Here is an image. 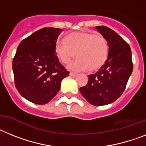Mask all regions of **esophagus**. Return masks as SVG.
<instances>
[{"mask_svg":"<svg viewBox=\"0 0 146 146\" xmlns=\"http://www.w3.org/2000/svg\"><path fill=\"white\" fill-rule=\"evenodd\" d=\"M77 75H78V74H77L76 73H73V72H71V73H70V76L75 77V76H76Z\"/></svg>","mask_w":146,"mask_h":146,"instance_id":"esophagus-1","label":"esophagus"}]
</instances>
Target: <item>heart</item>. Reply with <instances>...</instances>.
I'll return each instance as SVG.
<instances>
[{
    "label": "heart",
    "instance_id": "heart-1",
    "mask_svg": "<svg viewBox=\"0 0 146 146\" xmlns=\"http://www.w3.org/2000/svg\"><path fill=\"white\" fill-rule=\"evenodd\" d=\"M55 52L63 64L69 65L70 70L83 71L90 69L96 70L105 63L108 57L107 41L101 35H95L88 31L74 32L66 39L59 40L55 46Z\"/></svg>",
    "mask_w": 146,
    "mask_h": 146
}]
</instances>
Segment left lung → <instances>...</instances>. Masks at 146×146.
Masks as SVG:
<instances>
[{
  "label": "left lung",
  "instance_id": "8db88e82",
  "mask_svg": "<svg viewBox=\"0 0 146 146\" xmlns=\"http://www.w3.org/2000/svg\"><path fill=\"white\" fill-rule=\"evenodd\" d=\"M96 29L108 43V58L97 73L89 75L88 82L80 87V92L91 104L104 106L122 95L132 73L133 64L130 46L120 35L104 26H96Z\"/></svg>",
  "mask_w": 146,
  "mask_h": 146
}]
</instances>
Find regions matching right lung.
<instances>
[{"mask_svg":"<svg viewBox=\"0 0 146 146\" xmlns=\"http://www.w3.org/2000/svg\"><path fill=\"white\" fill-rule=\"evenodd\" d=\"M61 29L46 27L21 41L12 62L15 84L28 101L45 104L57 94L69 72L56 55Z\"/></svg>","mask_w":146,"mask_h":146,"instance_id":"obj_1","label":"right lung"}]
</instances>
